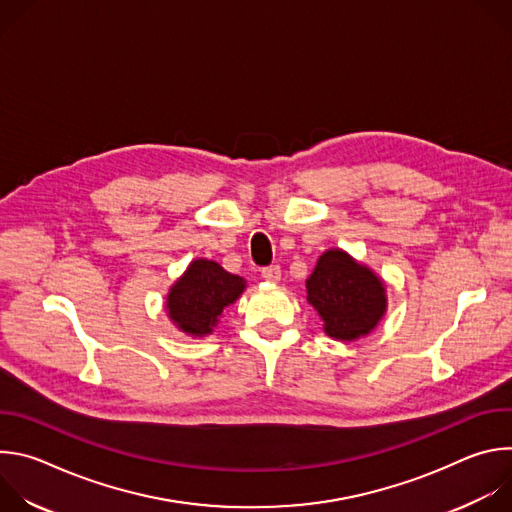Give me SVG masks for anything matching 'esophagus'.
<instances>
[{"label":"esophagus","instance_id":"34e87169","mask_svg":"<svg viewBox=\"0 0 512 512\" xmlns=\"http://www.w3.org/2000/svg\"><path fill=\"white\" fill-rule=\"evenodd\" d=\"M261 277L265 279V281H271V283H277L279 279H281V269H279V265H271V267H263L261 269Z\"/></svg>","mask_w":512,"mask_h":512}]
</instances>
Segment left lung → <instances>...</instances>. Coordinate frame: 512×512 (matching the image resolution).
<instances>
[{"label": "left lung", "mask_w": 512, "mask_h": 512, "mask_svg": "<svg viewBox=\"0 0 512 512\" xmlns=\"http://www.w3.org/2000/svg\"><path fill=\"white\" fill-rule=\"evenodd\" d=\"M306 300L324 322V332L342 342L367 336L387 312L383 279L342 249L320 255L306 281Z\"/></svg>", "instance_id": "obj_1"}]
</instances>
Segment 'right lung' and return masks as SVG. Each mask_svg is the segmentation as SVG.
Masks as SVG:
<instances>
[{"instance_id":"obj_1","label":"right lung","mask_w":512,"mask_h":512,"mask_svg":"<svg viewBox=\"0 0 512 512\" xmlns=\"http://www.w3.org/2000/svg\"><path fill=\"white\" fill-rule=\"evenodd\" d=\"M245 279L216 261L194 259L170 287L166 310L170 320L190 336H206L221 314L243 294Z\"/></svg>"}]
</instances>
